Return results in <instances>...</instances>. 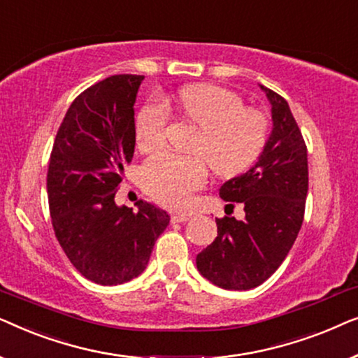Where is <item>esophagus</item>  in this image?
Segmentation results:
<instances>
[{
  "instance_id": "1",
  "label": "esophagus",
  "mask_w": 358,
  "mask_h": 358,
  "mask_svg": "<svg viewBox=\"0 0 358 358\" xmlns=\"http://www.w3.org/2000/svg\"><path fill=\"white\" fill-rule=\"evenodd\" d=\"M190 218H192V213H174L173 217H171V222H173V223H184Z\"/></svg>"
}]
</instances>
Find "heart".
Segmentation results:
<instances>
[{
  "label": "heart",
  "instance_id": "b5f03b06",
  "mask_svg": "<svg viewBox=\"0 0 358 358\" xmlns=\"http://www.w3.org/2000/svg\"><path fill=\"white\" fill-rule=\"evenodd\" d=\"M182 117L199 127L189 148L194 153L155 155L141 169L146 192L166 207L182 208L202 187L210 169L233 178L256 163L266 148L271 122L264 112L244 107L236 92L215 85L182 87L176 97ZM169 109L163 101L151 99L136 117V146L143 153L164 145L169 127Z\"/></svg>",
  "mask_w": 358,
  "mask_h": 358
}]
</instances>
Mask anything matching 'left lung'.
I'll list each match as a JSON object with an SVG mask.
<instances>
[{"instance_id":"8db88e82","label":"left lung","mask_w":358,"mask_h":358,"mask_svg":"<svg viewBox=\"0 0 358 358\" xmlns=\"http://www.w3.org/2000/svg\"><path fill=\"white\" fill-rule=\"evenodd\" d=\"M261 90L272 106L266 148L248 173L220 189L223 200L244 205L246 218H218V236L195 259L199 272L224 290H251L266 282L285 261L305 217V140L288 102L268 87Z\"/></svg>"}]
</instances>
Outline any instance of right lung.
Instances as JSON below:
<instances>
[{
    "instance_id": "1",
    "label": "right lung",
    "mask_w": 358,
    "mask_h": 358,
    "mask_svg": "<svg viewBox=\"0 0 358 358\" xmlns=\"http://www.w3.org/2000/svg\"><path fill=\"white\" fill-rule=\"evenodd\" d=\"M145 76L114 75L83 91L57 131L47 173L48 207L66 257L87 280L120 285L148 266L169 215L143 200L115 203L135 151L136 92Z\"/></svg>"
}]
</instances>
